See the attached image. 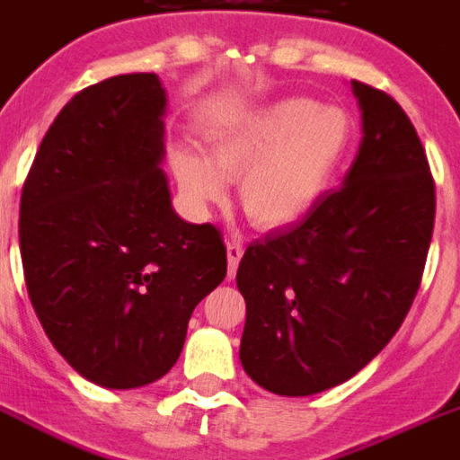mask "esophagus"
<instances>
[{"mask_svg": "<svg viewBox=\"0 0 460 460\" xmlns=\"http://www.w3.org/2000/svg\"><path fill=\"white\" fill-rule=\"evenodd\" d=\"M242 254H244V249L240 242H227V279H234Z\"/></svg>", "mask_w": 460, "mask_h": 460, "instance_id": "esophagus-1", "label": "esophagus"}]
</instances>
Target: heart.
Listing matches in <instances>:
<instances>
[{
  "label": "heart",
  "mask_w": 460,
  "mask_h": 460,
  "mask_svg": "<svg viewBox=\"0 0 460 460\" xmlns=\"http://www.w3.org/2000/svg\"><path fill=\"white\" fill-rule=\"evenodd\" d=\"M352 144V119L307 98L270 102L234 119L211 144V160L177 148L170 165L194 204H220L227 177L240 181L242 208L256 226L300 220L323 197Z\"/></svg>",
  "instance_id": "1"
}]
</instances>
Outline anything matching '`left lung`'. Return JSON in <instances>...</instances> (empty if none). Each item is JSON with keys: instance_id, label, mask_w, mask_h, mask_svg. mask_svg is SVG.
<instances>
[{"instance_id": "left-lung-1", "label": "left lung", "mask_w": 460, "mask_h": 460, "mask_svg": "<svg viewBox=\"0 0 460 460\" xmlns=\"http://www.w3.org/2000/svg\"><path fill=\"white\" fill-rule=\"evenodd\" d=\"M362 141L345 180L305 218L252 242L237 269L247 302L244 372L270 394L348 382L396 336L434 230V180L403 108L352 81Z\"/></svg>"}]
</instances>
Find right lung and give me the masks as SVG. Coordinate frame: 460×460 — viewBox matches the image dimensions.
I'll use <instances>...</instances> for the list:
<instances>
[{"label": "right lung", "instance_id": "right-lung-1", "mask_svg": "<svg viewBox=\"0 0 460 460\" xmlns=\"http://www.w3.org/2000/svg\"><path fill=\"white\" fill-rule=\"evenodd\" d=\"M165 105L155 74L84 88L42 138L21 194L31 305L57 352L105 389L167 375L191 312L227 273L218 227L172 211Z\"/></svg>", "mask_w": 460, "mask_h": 460}]
</instances>
